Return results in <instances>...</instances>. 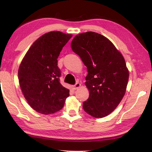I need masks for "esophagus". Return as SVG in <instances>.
<instances>
[{"mask_svg":"<svg viewBox=\"0 0 152 152\" xmlns=\"http://www.w3.org/2000/svg\"><path fill=\"white\" fill-rule=\"evenodd\" d=\"M80 87V83H76L74 85H72V89H74V90H76V89L79 88Z\"/></svg>","mask_w":152,"mask_h":152,"instance_id":"esophagus-1","label":"esophagus"}]
</instances>
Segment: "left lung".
Segmentation results:
<instances>
[{
    "label": "left lung",
    "instance_id": "obj_1",
    "mask_svg": "<svg viewBox=\"0 0 152 152\" xmlns=\"http://www.w3.org/2000/svg\"><path fill=\"white\" fill-rule=\"evenodd\" d=\"M71 47L88 72L85 85L89 97L83 102V110L95 118L107 116L125 94L129 72L125 59L110 40L93 31L76 36Z\"/></svg>",
    "mask_w": 152,
    "mask_h": 152
}]
</instances>
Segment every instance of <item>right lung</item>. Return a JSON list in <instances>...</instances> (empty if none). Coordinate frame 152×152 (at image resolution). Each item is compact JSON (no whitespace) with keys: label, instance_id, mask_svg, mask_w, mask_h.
Returning a JSON list of instances; mask_svg holds the SVG:
<instances>
[{"label":"right lung","instance_id":"add662e5","mask_svg":"<svg viewBox=\"0 0 152 152\" xmlns=\"http://www.w3.org/2000/svg\"><path fill=\"white\" fill-rule=\"evenodd\" d=\"M71 34L50 31L36 40L23 58L18 69L19 84L31 107L51 114L63 107L69 90L60 83L58 57Z\"/></svg>","mask_w":152,"mask_h":152}]
</instances>
